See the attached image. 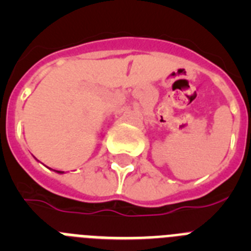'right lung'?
Listing matches in <instances>:
<instances>
[{"mask_svg": "<svg viewBox=\"0 0 251 251\" xmlns=\"http://www.w3.org/2000/svg\"><path fill=\"white\" fill-rule=\"evenodd\" d=\"M56 172H57V174H64L63 171H56Z\"/></svg>", "mask_w": 251, "mask_h": 251, "instance_id": "obj_1", "label": "right lung"}]
</instances>
